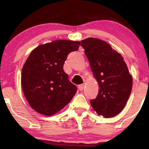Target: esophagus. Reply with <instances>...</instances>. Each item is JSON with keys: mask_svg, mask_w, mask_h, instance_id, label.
Instances as JSON below:
<instances>
[{"mask_svg": "<svg viewBox=\"0 0 149 149\" xmlns=\"http://www.w3.org/2000/svg\"><path fill=\"white\" fill-rule=\"evenodd\" d=\"M84 87H85L84 84H81V85H78V89H79L80 91H83V89H84Z\"/></svg>", "mask_w": 149, "mask_h": 149, "instance_id": "esophagus-1", "label": "esophagus"}]
</instances>
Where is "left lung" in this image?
I'll use <instances>...</instances> for the list:
<instances>
[{"instance_id": "8db88e82", "label": "left lung", "mask_w": 149, "mask_h": 149, "mask_svg": "<svg viewBox=\"0 0 149 149\" xmlns=\"http://www.w3.org/2000/svg\"><path fill=\"white\" fill-rule=\"evenodd\" d=\"M80 43L100 86L98 95L90 104L98 115L113 117L122 111L132 91V78L127 65L105 41L88 38Z\"/></svg>"}]
</instances>
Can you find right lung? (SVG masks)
I'll use <instances>...</instances> for the list:
<instances>
[{"label": "right lung", "mask_w": 149, "mask_h": 149, "mask_svg": "<svg viewBox=\"0 0 149 149\" xmlns=\"http://www.w3.org/2000/svg\"><path fill=\"white\" fill-rule=\"evenodd\" d=\"M80 42L54 40L31 52L22 71V86L26 99L36 111L52 116L72 100L77 88L69 80L63 66Z\"/></svg>", "instance_id": "obj_1"}]
</instances>
